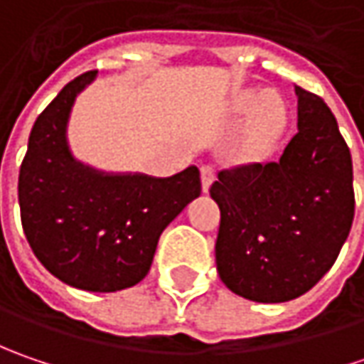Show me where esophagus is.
<instances>
[{"instance_id": "obj_1", "label": "esophagus", "mask_w": 364, "mask_h": 364, "mask_svg": "<svg viewBox=\"0 0 364 364\" xmlns=\"http://www.w3.org/2000/svg\"><path fill=\"white\" fill-rule=\"evenodd\" d=\"M215 168L213 166H203L200 168V180H203V192H208L210 188V184H213V180H215Z\"/></svg>"}]
</instances>
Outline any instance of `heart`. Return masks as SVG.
<instances>
[{
    "instance_id": "obj_1",
    "label": "heart",
    "mask_w": 364,
    "mask_h": 364,
    "mask_svg": "<svg viewBox=\"0 0 364 364\" xmlns=\"http://www.w3.org/2000/svg\"><path fill=\"white\" fill-rule=\"evenodd\" d=\"M232 109L237 113H249L253 111L251 117V139L257 147H269L284 132L287 121L286 103L275 95V92H259V91H243L235 95Z\"/></svg>"
}]
</instances>
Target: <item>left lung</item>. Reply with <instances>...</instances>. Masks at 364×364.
<instances>
[{
    "instance_id": "1",
    "label": "left lung",
    "mask_w": 364,
    "mask_h": 364,
    "mask_svg": "<svg viewBox=\"0 0 364 364\" xmlns=\"http://www.w3.org/2000/svg\"><path fill=\"white\" fill-rule=\"evenodd\" d=\"M298 133L279 160L218 172L217 269L259 304L300 298L338 257L355 217L353 160L326 103L296 87Z\"/></svg>"
}]
</instances>
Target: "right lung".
<instances>
[{
  "label": "right lung",
  "mask_w": 364,
  "mask_h": 364,
  "mask_svg": "<svg viewBox=\"0 0 364 364\" xmlns=\"http://www.w3.org/2000/svg\"><path fill=\"white\" fill-rule=\"evenodd\" d=\"M97 70L70 80L36 119L18 180L21 227L66 286L119 291L149 272L164 229L200 196L196 166L168 178L105 172L75 158L68 121Z\"/></svg>",
  "instance_id": "right-lung-1"
}]
</instances>
